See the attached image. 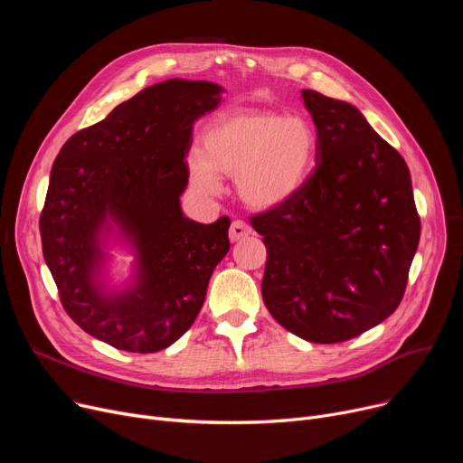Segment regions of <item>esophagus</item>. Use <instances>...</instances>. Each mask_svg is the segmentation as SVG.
<instances>
[{
    "label": "esophagus",
    "instance_id": "34e87169",
    "mask_svg": "<svg viewBox=\"0 0 463 463\" xmlns=\"http://www.w3.org/2000/svg\"><path fill=\"white\" fill-rule=\"evenodd\" d=\"M250 234H251V227L246 222H241V219H236V222H232V225L229 229V238L232 241H238V240L246 238Z\"/></svg>",
    "mask_w": 463,
    "mask_h": 463
}]
</instances>
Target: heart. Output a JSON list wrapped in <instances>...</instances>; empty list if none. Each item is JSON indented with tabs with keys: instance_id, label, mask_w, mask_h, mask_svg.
Listing matches in <instances>:
<instances>
[{
	"instance_id": "heart-1",
	"label": "heart",
	"mask_w": 463,
	"mask_h": 463,
	"mask_svg": "<svg viewBox=\"0 0 463 463\" xmlns=\"http://www.w3.org/2000/svg\"><path fill=\"white\" fill-rule=\"evenodd\" d=\"M319 140L302 116L270 109H231L208 121L201 152L189 159V175L212 193L222 178L236 176L240 197L255 208H272L307 184L317 163Z\"/></svg>"
}]
</instances>
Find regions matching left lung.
<instances>
[{
	"instance_id": "8db88e82",
	"label": "left lung",
	"mask_w": 463,
	"mask_h": 463,
	"mask_svg": "<svg viewBox=\"0 0 463 463\" xmlns=\"http://www.w3.org/2000/svg\"><path fill=\"white\" fill-rule=\"evenodd\" d=\"M317 128L307 184L250 217L266 246L262 300L313 344L356 337L392 315L420 240L407 163L358 109L304 90Z\"/></svg>"
}]
</instances>
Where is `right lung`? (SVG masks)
Wrapping results in <instances>:
<instances>
[{
	"label": "right lung",
	"mask_w": 463,
	"mask_h": 463,
	"mask_svg": "<svg viewBox=\"0 0 463 463\" xmlns=\"http://www.w3.org/2000/svg\"><path fill=\"white\" fill-rule=\"evenodd\" d=\"M219 91L204 80L154 84L77 131L52 165L39 217L44 260L69 317L116 349L173 345L197 319L210 276L231 250L227 215L203 225L180 210L193 124L217 107ZM107 216L136 238L141 257L139 285L116 299L92 283Z\"/></svg>",
	"instance_id": "1"
}]
</instances>
